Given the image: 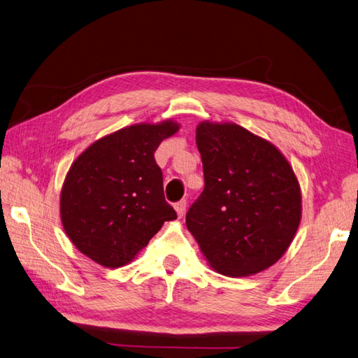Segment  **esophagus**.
<instances>
[{
	"mask_svg": "<svg viewBox=\"0 0 358 358\" xmlns=\"http://www.w3.org/2000/svg\"><path fill=\"white\" fill-rule=\"evenodd\" d=\"M174 210H176L179 217L184 216V213L187 210V201H179L176 205H174Z\"/></svg>",
	"mask_w": 358,
	"mask_h": 358,
	"instance_id": "obj_1",
	"label": "esophagus"
}]
</instances>
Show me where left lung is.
<instances>
[{"label": "left lung", "mask_w": 358, "mask_h": 358, "mask_svg": "<svg viewBox=\"0 0 358 358\" xmlns=\"http://www.w3.org/2000/svg\"><path fill=\"white\" fill-rule=\"evenodd\" d=\"M205 188L187 213L208 265L248 277L279 260L297 233L301 193L288 159L271 142L234 122L196 127Z\"/></svg>", "instance_id": "left-lung-1"}]
</instances>
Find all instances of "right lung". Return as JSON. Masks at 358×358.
Here are the masks:
<instances>
[{
  "instance_id": "1",
  "label": "right lung",
  "mask_w": 358,
  "mask_h": 358,
  "mask_svg": "<svg viewBox=\"0 0 358 358\" xmlns=\"http://www.w3.org/2000/svg\"><path fill=\"white\" fill-rule=\"evenodd\" d=\"M180 129L173 119L133 124L94 141L70 165L59 194L64 231L104 268L136 259L176 211L165 202L159 144Z\"/></svg>"
}]
</instances>
